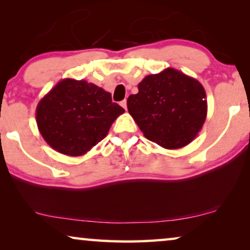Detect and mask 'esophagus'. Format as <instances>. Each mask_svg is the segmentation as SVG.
Masks as SVG:
<instances>
[{
    "label": "esophagus",
    "mask_w": 250,
    "mask_h": 250,
    "mask_svg": "<svg viewBox=\"0 0 250 250\" xmlns=\"http://www.w3.org/2000/svg\"><path fill=\"white\" fill-rule=\"evenodd\" d=\"M121 105H122L123 108L125 109V110H126V109H127V101H126V100H123V101L121 102Z\"/></svg>",
    "instance_id": "34e87169"
}]
</instances>
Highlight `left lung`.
<instances>
[{
    "label": "left lung",
    "mask_w": 250,
    "mask_h": 250,
    "mask_svg": "<svg viewBox=\"0 0 250 250\" xmlns=\"http://www.w3.org/2000/svg\"><path fill=\"white\" fill-rule=\"evenodd\" d=\"M138 88L127 109L146 139L169 150L193 141L207 116L206 92L196 78L166 68L146 76Z\"/></svg>",
    "instance_id": "obj_1"
}]
</instances>
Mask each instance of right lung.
<instances>
[{
    "instance_id": "right-lung-1",
    "label": "right lung",
    "mask_w": 250,
    "mask_h": 250,
    "mask_svg": "<svg viewBox=\"0 0 250 250\" xmlns=\"http://www.w3.org/2000/svg\"><path fill=\"white\" fill-rule=\"evenodd\" d=\"M124 111L104 88L86 81L64 78L41 99L36 123L51 148L78 157L104 139Z\"/></svg>"
}]
</instances>
